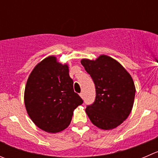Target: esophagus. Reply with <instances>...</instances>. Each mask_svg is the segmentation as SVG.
Here are the masks:
<instances>
[{"label":"esophagus","instance_id":"1","mask_svg":"<svg viewBox=\"0 0 158 158\" xmlns=\"http://www.w3.org/2000/svg\"><path fill=\"white\" fill-rule=\"evenodd\" d=\"M79 96H81V98H82V99H83V97H84L83 93H79Z\"/></svg>","mask_w":158,"mask_h":158}]
</instances>
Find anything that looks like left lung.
Returning <instances> with one entry per match:
<instances>
[{
    "mask_svg": "<svg viewBox=\"0 0 158 158\" xmlns=\"http://www.w3.org/2000/svg\"><path fill=\"white\" fill-rule=\"evenodd\" d=\"M96 87V99L85 109L92 123L102 130L121 124L131 113L135 85L131 75L115 59L100 56L96 60L82 59Z\"/></svg>",
    "mask_w": 158,
    "mask_h": 158,
    "instance_id": "1",
    "label": "left lung"
}]
</instances>
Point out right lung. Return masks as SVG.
Instances as JSON below:
<instances>
[{
  "label": "right lung",
  "instance_id": "obj_1",
  "mask_svg": "<svg viewBox=\"0 0 158 158\" xmlns=\"http://www.w3.org/2000/svg\"><path fill=\"white\" fill-rule=\"evenodd\" d=\"M83 102L73 89V80L67 65L54 56L38 63L27 79L24 104L32 121L48 133H58L68 127L73 110Z\"/></svg>",
  "mask_w": 158,
  "mask_h": 158
}]
</instances>
